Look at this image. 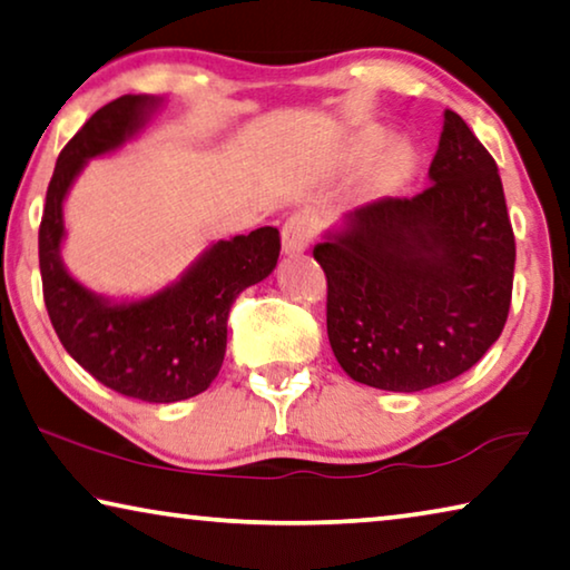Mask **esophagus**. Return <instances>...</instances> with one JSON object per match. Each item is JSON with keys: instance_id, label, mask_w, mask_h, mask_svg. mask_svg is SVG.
<instances>
[{"instance_id": "obj_1", "label": "esophagus", "mask_w": 570, "mask_h": 570, "mask_svg": "<svg viewBox=\"0 0 570 570\" xmlns=\"http://www.w3.org/2000/svg\"><path fill=\"white\" fill-rule=\"evenodd\" d=\"M312 236H314V220L306 213H294L282 228L284 253H288V256H299V253H304L306 246H309Z\"/></svg>"}]
</instances>
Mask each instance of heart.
I'll return each instance as SVG.
<instances>
[{
	"label": "heart",
	"instance_id": "heart-1",
	"mask_svg": "<svg viewBox=\"0 0 570 570\" xmlns=\"http://www.w3.org/2000/svg\"><path fill=\"white\" fill-rule=\"evenodd\" d=\"M411 161H413V157H411V151L409 149H399V151H395V155H393V167L395 169H409L411 167Z\"/></svg>",
	"mask_w": 570,
	"mask_h": 570
}]
</instances>
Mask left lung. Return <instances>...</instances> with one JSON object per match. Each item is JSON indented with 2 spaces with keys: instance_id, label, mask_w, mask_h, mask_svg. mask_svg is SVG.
<instances>
[{
  "instance_id": "left-lung-1",
  "label": "left lung",
  "mask_w": 570,
  "mask_h": 570,
  "mask_svg": "<svg viewBox=\"0 0 570 570\" xmlns=\"http://www.w3.org/2000/svg\"><path fill=\"white\" fill-rule=\"evenodd\" d=\"M431 185L381 197L314 246L327 334L352 381L393 393L480 363L512 302L514 233L500 171L462 116L444 111Z\"/></svg>"
}]
</instances>
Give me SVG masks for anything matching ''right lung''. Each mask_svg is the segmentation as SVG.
I'll return each instance as SVG.
<instances>
[{"mask_svg": "<svg viewBox=\"0 0 570 570\" xmlns=\"http://www.w3.org/2000/svg\"><path fill=\"white\" fill-rule=\"evenodd\" d=\"M155 104L149 96L116 98L62 147L45 197L38 243L42 299L68 355L126 399L175 403L207 391L220 373L230 306L240 292L274 271L282 236L266 225L248 236L218 240L175 286L131 304H108L68 274L60 240L70 183L86 159L121 147Z\"/></svg>", "mask_w": 570, "mask_h": 570, "instance_id": "add662e5", "label": "right lung"}]
</instances>
